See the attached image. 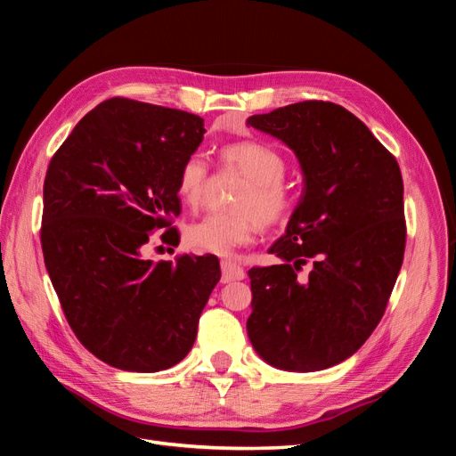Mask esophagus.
I'll return each mask as SVG.
<instances>
[{
  "label": "esophagus",
  "mask_w": 456,
  "mask_h": 456,
  "mask_svg": "<svg viewBox=\"0 0 456 456\" xmlns=\"http://www.w3.org/2000/svg\"><path fill=\"white\" fill-rule=\"evenodd\" d=\"M220 268H223V283H230V281H238L245 278V270L236 265L232 260H223L220 262Z\"/></svg>",
  "instance_id": "esophagus-1"
}]
</instances>
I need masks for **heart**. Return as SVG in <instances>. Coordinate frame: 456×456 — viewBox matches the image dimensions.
I'll use <instances>...</instances> for the list:
<instances>
[{
    "mask_svg": "<svg viewBox=\"0 0 456 456\" xmlns=\"http://www.w3.org/2000/svg\"><path fill=\"white\" fill-rule=\"evenodd\" d=\"M224 169L247 176L238 190L233 213H211L186 228V243L198 253L230 255L236 247L251 243L260 223H285L295 209L293 190L283 183L287 161L278 150L256 141L233 142L220 150ZM209 184V163L201 154H190L178 169L176 191L181 200L198 209Z\"/></svg>",
    "mask_w": 456,
    "mask_h": 456,
    "instance_id": "obj_1",
    "label": "heart"
}]
</instances>
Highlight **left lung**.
Here are the masks:
<instances>
[{"label":"left lung","instance_id":"left-lung-1","mask_svg":"<svg viewBox=\"0 0 456 456\" xmlns=\"http://www.w3.org/2000/svg\"><path fill=\"white\" fill-rule=\"evenodd\" d=\"M247 126L283 141L305 175L285 236L268 251L281 265L249 270L247 335L278 369L333 367L377 329L402 270V171L365 123L335 102L289 104Z\"/></svg>","mask_w":456,"mask_h":456}]
</instances>
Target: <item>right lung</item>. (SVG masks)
<instances>
[{
  "instance_id": "obj_1",
  "label": "right lung",
  "mask_w": 456,
  "mask_h": 456,
  "mask_svg": "<svg viewBox=\"0 0 456 456\" xmlns=\"http://www.w3.org/2000/svg\"><path fill=\"white\" fill-rule=\"evenodd\" d=\"M203 133L196 114L114 96L51 158L39 232L49 278L77 340L116 369L183 362L220 280L215 255L142 258L151 232L181 240L178 169Z\"/></svg>"
}]
</instances>
